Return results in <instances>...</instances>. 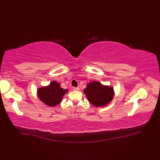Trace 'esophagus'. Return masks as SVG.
Returning <instances> with one entry per match:
<instances>
[{
	"mask_svg": "<svg viewBox=\"0 0 160 160\" xmlns=\"http://www.w3.org/2000/svg\"><path fill=\"white\" fill-rule=\"evenodd\" d=\"M72 89H73L74 91H79V88H72Z\"/></svg>",
	"mask_w": 160,
	"mask_h": 160,
	"instance_id": "esophagus-1",
	"label": "esophagus"
}]
</instances>
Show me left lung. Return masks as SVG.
<instances>
[{"instance_id":"1","label":"left lung","mask_w":160,"mask_h":160,"mask_svg":"<svg viewBox=\"0 0 160 160\" xmlns=\"http://www.w3.org/2000/svg\"><path fill=\"white\" fill-rule=\"evenodd\" d=\"M83 92L89 102L96 107L106 105L114 97L113 88L103 85L98 81L88 83Z\"/></svg>"}]
</instances>
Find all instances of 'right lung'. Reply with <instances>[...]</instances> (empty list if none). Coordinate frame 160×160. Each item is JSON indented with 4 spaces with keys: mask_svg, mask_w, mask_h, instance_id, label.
I'll return each instance as SVG.
<instances>
[{
    "mask_svg": "<svg viewBox=\"0 0 160 160\" xmlns=\"http://www.w3.org/2000/svg\"><path fill=\"white\" fill-rule=\"evenodd\" d=\"M67 91V89L61 88L59 83L52 81L47 87L38 88L37 94L42 102L50 107H53L61 102L62 97Z\"/></svg>",
    "mask_w": 160,
    "mask_h": 160,
    "instance_id": "obj_1",
    "label": "right lung"
}]
</instances>
